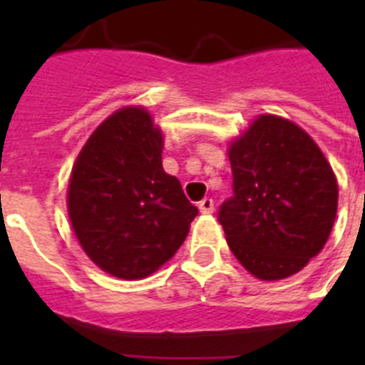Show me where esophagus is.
<instances>
[{
    "mask_svg": "<svg viewBox=\"0 0 365 365\" xmlns=\"http://www.w3.org/2000/svg\"><path fill=\"white\" fill-rule=\"evenodd\" d=\"M199 210L202 212V214H212V212H214V200H212L210 197L202 199L199 202Z\"/></svg>",
    "mask_w": 365,
    "mask_h": 365,
    "instance_id": "esophagus-1",
    "label": "esophagus"
}]
</instances>
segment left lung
<instances>
[{"mask_svg": "<svg viewBox=\"0 0 365 365\" xmlns=\"http://www.w3.org/2000/svg\"><path fill=\"white\" fill-rule=\"evenodd\" d=\"M233 197L217 220L235 257L261 280L292 277L320 254L337 214V180L314 140L259 115L229 145Z\"/></svg>", "mask_w": 365, "mask_h": 365, "instance_id": "8db88e82", "label": "left lung"}]
</instances>
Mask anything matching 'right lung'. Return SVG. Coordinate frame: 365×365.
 <instances>
[{
  "mask_svg": "<svg viewBox=\"0 0 365 365\" xmlns=\"http://www.w3.org/2000/svg\"><path fill=\"white\" fill-rule=\"evenodd\" d=\"M163 134L143 108H123L93 132L68 185L71 227L111 277H149L176 254L199 214L163 170Z\"/></svg>",
  "mask_w": 365,
  "mask_h": 365,
  "instance_id": "right-lung-1",
  "label": "right lung"
}]
</instances>
